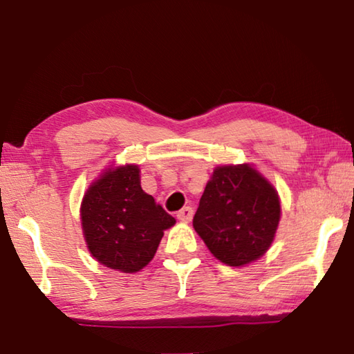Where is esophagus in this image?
Returning a JSON list of instances; mask_svg holds the SVG:
<instances>
[{"label": "esophagus", "mask_w": 354, "mask_h": 354, "mask_svg": "<svg viewBox=\"0 0 354 354\" xmlns=\"http://www.w3.org/2000/svg\"><path fill=\"white\" fill-rule=\"evenodd\" d=\"M192 215H194V209H192L190 206H185L181 209V211H178L176 217H178V220L185 221V223H187V221L192 220Z\"/></svg>", "instance_id": "esophagus-1"}]
</instances>
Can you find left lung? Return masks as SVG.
Returning a JSON list of instances; mask_svg holds the SVG:
<instances>
[{"mask_svg":"<svg viewBox=\"0 0 354 354\" xmlns=\"http://www.w3.org/2000/svg\"><path fill=\"white\" fill-rule=\"evenodd\" d=\"M279 218L278 192L259 171L221 165L206 184L194 227L220 262L241 267L270 248Z\"/></svg>","mask_w":354,"mask_h":354,"instance_id":"1","label":"left lung"}]
</instances>
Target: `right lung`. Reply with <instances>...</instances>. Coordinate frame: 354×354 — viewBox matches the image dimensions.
Returning <instances> with one entry per match:
<instances>
[{"instance_id": "obj_1", "label": "right lung", "mask_w": 354, "mask_h": 354, "mask_svg": "<svg viewBox=\"0 0 354 354\" xmlns=\"http://www.w3.org/2000/svg\"><path fill=\"white\" fill-rule=\"evenodd\" d=\"M137 165L101 173L81 203L84 239L103 266L123 273L142 270L153 259L164 231L176 223L145 194Z\"/></svg>"}]
</instances>
